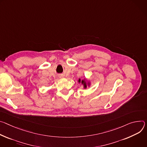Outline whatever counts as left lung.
<instances>
[{"label":"left lung","instance_id":"obj_1","mask_svg":"<svg viewBox=\"0 0 147 147\" xmlns=\"http://www.w3.org/2000/svg\"><path fill=\"white\" fill-rule=\"evenodd\" d=\"M79 82H80V79L79 80ZM84 80H82V84H84ZM84 87H85V88H86V84H84Z\"/></svg>","mask_w":147,"mask_h":147}]
</instances>
